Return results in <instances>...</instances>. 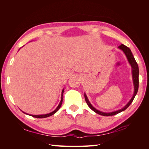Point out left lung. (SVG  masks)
<instances>
[{
  "mask_svg": "<svg viewBox=\"0 0 149 149\" xmlns=\"http://www.w3.org/2000/svg\"><path fill=\"white\" fill-rule=\"evenodd\" d=\"M119 48H120V49L123 50L124 53L125 54L126 56H127L128 61L129 62V63L132 66V78H133V81H134V96L132 97L131 100L129 102V103L127 104V105H126L124 107H123V109H121L120 110H118L117 111L115 112H109V113H106V112H101L100 111L97 110L96 109H95L91 104V103H90L88 100L87 96L86 94H84V97H85V101L86 102L88 106L91 108V109L96 112V113L101 115V116H114L116 115L118 113H120L122 111H124V110H125L130 105V104L132 103V102L133 101L134 99L136 96V95L138 91V89H139V66L138 65L137 63V62L135 60V58L132 55V53L131 52V50H130V48L127 47H126L124 45L122 44L120 45L119 47Z\"/></svg>",
  "mask_w": 149,
  "mask_h": 149,
  "instance_id": "1",
  "label": "left lung"
}]
</instances>
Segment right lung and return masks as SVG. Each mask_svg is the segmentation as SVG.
<instances>
[{"label":"right lung","mask_w":149,"mask_h":149,"mask_svg":"<svg viewBox=\"0 0 149 149\" xmlns=\"http://www.w3.org/2000/svg\"><path fill=\"white\" fill-rule=\"evenodd\" d=\"M63 92H64V90H63L62 91V94H61V101L59 104V105H58V106L57 107L56 109L53 111L52 112H51V113H49V114H45V115H38V116H34V115H31V116H33V118H47V117H49L50 116H52L55 113H56V112L59 110V109L60 108L61 106V104H62V102H63ZM24 113H25V112H24Z\"/></svg>","instance_id":"right-lung-1"}]
</instances>
